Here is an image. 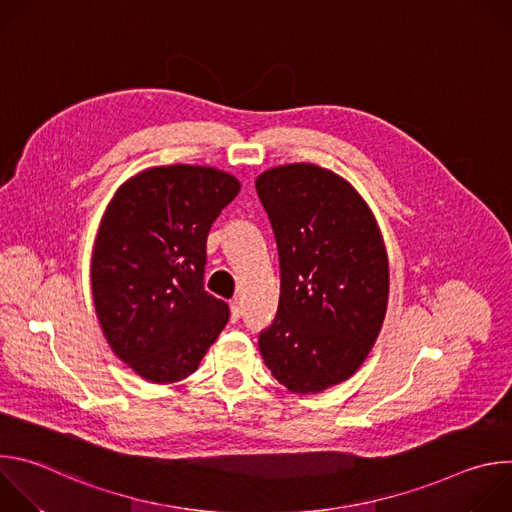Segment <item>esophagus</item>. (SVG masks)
<instances>
[{
  "label": "esophagus",
  "instance_id": "34e87169",
  "mask_svg": "<svg viewBox=\"0 0 512 512\" xmlns=\"http://www.w3.org/2000/svg\"><path fill=\"white\" fill-rule=\"evenodd\" d=\"M241 314H243V310H241V304H239L237 300H233V302H231V322H233V324H235V322H239Z\"/></svg>",
  "mask_w": 512,
  "mask_h": 512
}]
</instances>
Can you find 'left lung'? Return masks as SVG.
<instances>
[{
	"label": "left lung",
	"instance_id": "1",
	"mask_svg": "<svg viewBox=\"0 0 512 512\" xmlns=\"http://www.w3.org/2000/svg\"><path fill=\"white\" fill-rule=\"evenodd\" d=\"M279 255V306L261 332L271 375L291 393L350 379L375 346L389 302V259L377 218L350 182L316 164L255 180Z\"/></svg>",
	"mask_w": 512,
	"mask_h": 512
}]
</instances>
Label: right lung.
<instances>
[{
  "label": "right lung",
  "instance_id": "1",
  "mask_svg": "<svg viewBox=\"0 0 512 512\" xmlns=\"http://www.w3.org/2000/svg\"><path fill=\"white\" fill-rule=\"evenodd\" d=\"M241 182L208 166H156L111 198L91 257L101 330L131 371L152 383L192 375L229 322L204 291L206 237Z\"/></svg>",
  "mask_w": 512,
  "mask_h": 512
}]
</instances>
